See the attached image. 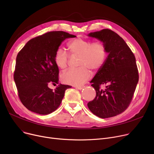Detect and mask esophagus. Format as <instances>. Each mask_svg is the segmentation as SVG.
<instances>
[{
	"label": "esophagus",
	"instance_id": "34e87169",
	"mask_svg": "<svg viewBox=\"0 0 154 154\" xmlns=\"http://www.w3.org/2000/svg\"><path fill=\"white\" fill-rule=\"evenodd\" d=\"M74 87H75V88H77V89L82 90V89H83L84 88H85V86H84V85H82V86H75Z\"/></svg>",
	"mask_w": 154,
	"mask_h": 154
}]
</instances>
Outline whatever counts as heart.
I'll use <instances>...</instances> for the list:
<instances>
[{
    "instance_id": "heart-1",
    "label": "heart",
    "mask_w": 154,
    "mask_h": 154,
    "mask_svg": "<svg viewBox=\"0 0 154 154\" xmlns=\"http://www.w3.org/2000/svg\"><path fill=\"white\" fill-rule=\"evenodd\" d=\"M70 55L79 56L77 69H69L61 74L62 81L66 84L80 86L86 82L92 77V70H99L106 62L107 48L101 41L92 42L88 40L77 38L68 44ZM69 55L62 47L57 49L54 55V62L60 69L67 67Z\"/></svg>"
}]
</instances>
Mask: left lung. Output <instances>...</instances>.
<instances>
[{
	"mask_svg": "<svg viewBox=\"0 0 154 154\" xmlns=\"http://www.w3.org/2000/svg\"><path fill=\"white\" fill-rule=\"evenodd\" d=\"M88 35L102 41L109 54L91 81L96 96L87 106L100 118L116 116L129 106L139 81L135 55L124 40L110 29L91 32ZM102 85H107L103 90L100 88Z\"/></svg>",
	"mask_w": 154,
	"mask_h": 154,
	"instance_id": "8db88e82",
	"label": "left lung"
}]
</instances>
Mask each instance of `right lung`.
I'll return each mask as SVG.
<instances>
[{
  "label": "right lung",
  "mask_w": 154,
  "mask_h": 154,
  "mask_svg": "<svg viewBox=\"0 0 154 154\" xmlns=\"http://www.w3.org/2000/svg\"><path fill=\"white\" fill-rule=\"evenodd\" d=\"M75 37L63 31L48 32L30 40L18 53L14 79L19 97L28 110L47 115L59 107L71 86L60 84L55 91L48 87L59 81L54 55L64 40Z\"/></svg>",
  "instance_id": "add662e5"
}]
</instances>
